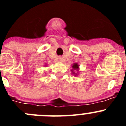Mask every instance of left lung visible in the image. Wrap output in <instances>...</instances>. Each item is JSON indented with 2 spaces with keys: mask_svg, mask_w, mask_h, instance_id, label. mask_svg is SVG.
Instances as JSON below:
<instances>
[{
  "mask_svg": "<svg viewBox=\"0 0 126 126\" xmlns=\"http://www.w3.org/2000/svg\"><path fill=\"white\" fill-rule=\"evenodd\" d=\"M79 65L78 63H74V64L72 65V70H71V72H72V74L74 76H78L79 75Z\"/></svg>",
  "mask_w": 126,
  "mask_h": 126,
  "instance_id": "left-lung-1",
  "label": "left lung"
}]
</instances>
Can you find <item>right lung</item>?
Masks as SVG:
<instances>
[{"label":"right lung","instance_id":"right-lung-1","mask_svg":"<svg viewBox=\"0 0 126 126\" xmlns=\"http://www.w3.org/2000/svg\"><path fill=\"white\" fill-rule=\"evenodd\" d=\"M45 66H46V65H47V64H45Z\"/></svg>","mask_w":126,"mask_h":126}]
</instances>
